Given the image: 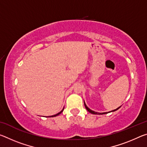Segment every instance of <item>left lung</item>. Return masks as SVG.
I'll return each instance as SVG.
<instances>
[{
	"mask_svg": "<svg viewBox=\"0 0 147 147\" xmlns=\"http://www.w3.org/2000/svg\"><path fill=\"white\" fill-rule=\"evenodd\" d=\"M84 105H85V107H86V109L87 110H88L89 113H92V114H94V115H103V114H106V113H110V112H113V111H117V109H119V108H121V106H119V108H117V109H114V110H112V111H109V112H104V113H98V112H96V111H93V110H91V109H89L88 106H87V105L86 104V103H85V102L84 101Z\"/></svg>",
	"mask_w": 147,
	"mask_h": 147,
	"instance_id": "obj_1",
	"label": "left lung"
}]
</instances>
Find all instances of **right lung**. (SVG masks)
<instances>
[{"instance_id":"obj_1","label":"right lung","mask_w":147,"mask_h":147,"mask_svg":"<svg viewBox=\"0 0 147 147\" xmlns=\"http://www.w3.org/2000/svg\"><path fill=\"white\" fill-rule=\"evenodd\" d=\"M63 109H64V108H63V109H62V110L61 111H59V113H58L57 114H56V115H52V116H50V117H56V116H58V115H59V114L60 113H62V111H63Z\"/></svg>"}]
</instances>
